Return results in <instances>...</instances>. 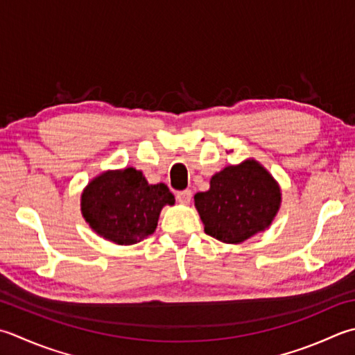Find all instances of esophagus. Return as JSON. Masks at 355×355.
I'll return each mask as SVG.
<instances>
[{"label": "esophagus", "instance_id": "esophagus-1", "mask_svg": "<svg viewBox=\"0 0 355 355\" xmlns=\"http://www.w3.org/2000/svg\"><path fill=\"white\" fill-rule=\"evenodd\" d=\"M175 197H177V200L180 201V203L182 205H187V203H191V198H192V192L189 191V189H184V191H178L177 193H175Z\"/></svg>", "mask_w": 355, "mask_h": 355}]
</instances>
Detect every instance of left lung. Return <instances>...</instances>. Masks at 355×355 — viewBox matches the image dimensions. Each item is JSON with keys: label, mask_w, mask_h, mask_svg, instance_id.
Listing matches in <instances>:
<instances>
[{"label": "left lung", "mask_w": 355, "mask_h": 355, "mask_svg": "<svg viewBox=\"0 0 355 355\" xmlns=\"http://www.w3.org/2000/svg\"><path fill=\"white\" fill-rule=\"evenodd\" d=\"M193 200L207 235L241 243L270 225L280 207V189L265 168L249 159L215 173L211 189Z\"/></svg>", "instance_id": "8db88e82"}]
</instances>
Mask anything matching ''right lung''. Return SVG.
<instances>
[{
  "mask_svg": "<svg viewBox=\"0 0 355 355\" xmlns=\"http://www.w3.org/2000/svg\"><path fill=\"white\" fill-rule=\"evenodd\" d=\"M169 187L149 184L140 171L104 172L83 192L81 211L90 227L116 245H134L155 231L162 207L173 205Z\"/></svg>",
  "mask_w": 355,
  "mask_h": 355,
  "instance_id": "add662e5",
  "label": "right lung"
}]
</instances>
